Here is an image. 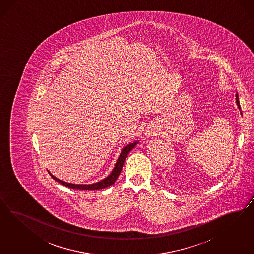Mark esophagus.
Masks as SVG:
<instances>
[{"instance_id": "1", "label": "esophagus", "mask_w": 254, "mask_h": 254, "mask_svg": "<svg viewBox=\"0 0 254 254\" xmlns=\"http://www.w3.org/2000/svg\"><path fill=\"white\" fill-rule=\"evenodd\" d=\"M145 136H146L147 138H151V137L154 136V132H153V130H151V129H148L145 132Z\"/></svg>"}]
</instances>
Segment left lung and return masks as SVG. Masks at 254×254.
I'll use <instances>...</instances> for the list:
<instances>
[{"mask_svg": "<svg viewBox=\"0 0 254 254\" xmlns=\"http://www.w3.org/2000/svg\"><path fill=\"white\" fill-rule=\"evenodd\" d=\"M236 102H237V105H238L239 111H240V115H242V113H241V108H240V105H239V95H238V93L236 94Z\"/></svg>", "mask_w": 254, "mask_h": 254, "instance_id": "left-lung-1", "label": "left lung"}]
</instances>
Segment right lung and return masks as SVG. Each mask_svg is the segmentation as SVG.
Returning <instances> with one entry per match:
<instances>
[{
  "instance_id": "1",
  "label": "right lung",
  "mask_w": 254,
  "mask_h": 254,
  "mask_svg": "<svg viewBox=\"0 0 254 254\" xmlns=\"http://www.w3.org/2000/svg\"><path fill=\"white\" fill-rule=\"evenodd\" d=\"M138 143V140H136V141L131 142L129 144H127V145L124 147L122 151H121V153L119 154V156H118V158H117V160H116V165L114 167V169L112 170V172L108 175L107 177L104 178L103 180H101V181L98 182V183H95V184H91V185L69 184V183L64 182V181H62V180L55 177L54 175L51 174L50 171H48V172L51 175V177L54 179L55 181L59 182L62 185H65V186H67L69 188H71V189H80V190H99V189H103V188H106L108 186H111V185L115 184V182L117 180L119 174L121 173V170H122V168H123L126 157L127 156V154H129L131 150L136 146Z\"/></svg>"
}]
</instances>
